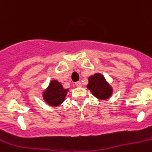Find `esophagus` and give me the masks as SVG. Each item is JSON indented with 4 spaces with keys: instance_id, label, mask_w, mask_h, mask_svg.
Wrapping results in <instances>:
<instances>
[{
    "instance_id": "34e87169",
    "label": "esophagus",
    "mask_w": 152,
    "mask_h": 152,
    "mask_svg": "<svg viewBox=\"0 0 152 152\" xmlns=\"http://www.w3.org/2000/svg\"><path fill=\"white\" fill-rule=\"evenodd\" d=\"M76 86H77V87H81V86H82V83H81L80 81H79V82H76Z\"/></svg>"
}]
</instances>
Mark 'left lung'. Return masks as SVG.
<instances>
[{
    "instance_id": "1",
    "label": "left lung",
    "mask_w": 152,
    "mask_h": 152,
    "mask_svg": "<svg viewBox=\"0 0 152 152\" xmlns=\"http://www.w3.org/2000/svg\"><path fill=\"white\" fill-rule=\"evenodd\" d=\"M87 88L96 97L101 100L107 99L112 95L113 91L101 74L96 73L88 78Z\"/></svg>"
}]
</instances>
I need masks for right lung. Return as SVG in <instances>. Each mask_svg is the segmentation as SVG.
I'll return each instance as SVG.
<instances>
[{"instance_id": "add662e5", "label": "right lung", "mask_w": 152, "mask_h": 152, "mask_svg": "<svg viewBox=\"0 0 152 152\" xmlns=\"http://www.w3.org/2000/svg\"><path fill=\"white\" fill-rule=\"evenodd\" d=\"M68 89H64L58 81L53 80L43 93L44 100L51 106H58L64 100Z\"/></svg>"}]
</instances>
